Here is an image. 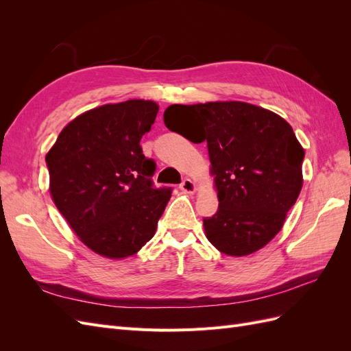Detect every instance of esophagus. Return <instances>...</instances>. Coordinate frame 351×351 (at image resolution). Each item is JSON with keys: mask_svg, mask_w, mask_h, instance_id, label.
<instances>
[{"mask_svg": "<svg viewBox=\"0 0 351 351\" xmlns=\"http://www.w3.org/2000/svg\"><path fill=\"white\" fill-rule=\"evenodd\" d=\"M180 189H182L184 193H190V195H192V193H195L196 190H197V186L195 184L193 180H190V178H184V180H183V183L180 184Z\"/></svg>", "mask_w": 351, "mask_h": 351, "instance_id": "obj_1", "label": "esophagus"}]
</instances>
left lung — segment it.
Listing matches in <instances>:
<instances>
[{
  "instance_id": "1",
  "label": "left lung",
  "mask_w": 351,
  "mask_h": 351,
  "mask_svg": "<svg viewBox=\"0 0 351 351\" xmlns=\"http://www.w3.org/2000/svg\"><path fill=\"white\" fill-rule=\"evenodd\" d=\"M169 130L208 142L218 210L204 219L221 253L247 256L281 231L303 186L304 149L282 117L258 105L217 101L169 105Z\"/></svg>"
}]
</instances>
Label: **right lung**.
<instances>
[{"instance_id":"obj_1","label":"right lung","mask_w":351,"mask_h":351,"mask_svg":"<svg viewBox=\"0 0 351 351\" xmlns=\"http://www.w3.org/2000/svg\"><path fill=\"white\" fill-rule=\"evenodd\" d=\"M158 110L145 99L92 108L61 130L45 156L57 209L99 256L117 261L139 252L171 197L169 189L152 187L155 162L139 143Z\"/></svg>"}]
</instances>
